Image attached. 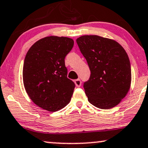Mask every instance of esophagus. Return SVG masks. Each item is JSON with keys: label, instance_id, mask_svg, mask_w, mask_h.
I'll list each match as a JSON object with an SVG mask.
<instances>
[{"label": "esophagus", "instance_id": "34e87169", "mask_svg": "<svg viewBox=\"0 0 148 148\" xmlns=\"http://www.w3.org/2000/svg\"><path fill=\"white\" fill-rule=\"evenodd\" d=\"M74 82H75V84H76V86L77 87H80L81 86V84H82V82H81V80H80V79H76V80H75Z\"/></svg>", "mask_w": 148, "mask_h": 148}]
</instances>
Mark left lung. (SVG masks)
<instances>
[{"instance_id":"1","label":"left lung","mask_w":148,"mask_h":148,"mask_svg":"<svg viewBox=\"0 0 148 148\" xmlns=\"http://www.w3.org/2000/svg\"><path fill=\"white\" fill-rule=\"evenodd\" d=\"M76 43L90 70L83 85L89 103L102 109L115 107L130 88L132 70L126 51L115 41L98 35L81 36Z\"/></svg>"}]
</instances>
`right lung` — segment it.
I'll use <instances>...</instances> for the list:
<instances>
[{
  "label": "right lung",
  "instance_id": "1",
  "mask_svg": "<svg viewBox=\"0 0 148 148\" xmlns=\"http://www.w3.org/2000/svg\"><path fill=\"white\" fill-rule=\"evenodd\" d=\"M73 46V39L50 36L39 39L27 53L23 69L24 86L38 107L55 112L70 103L75 84L67 77L65 58Z\"/></svg>",
  "mask_w": 148,
  "mask_h": 148
}]
</instances>
